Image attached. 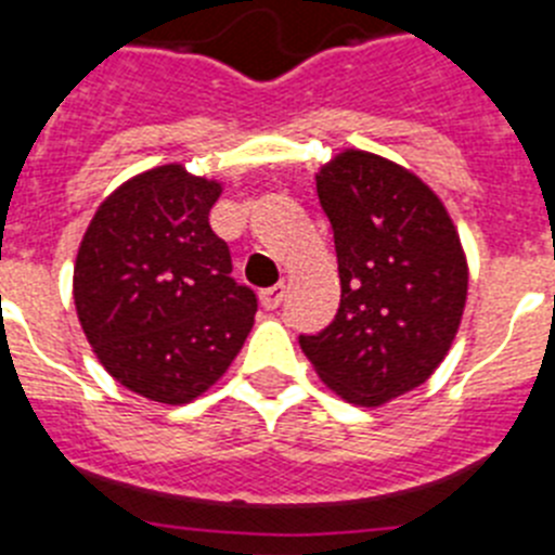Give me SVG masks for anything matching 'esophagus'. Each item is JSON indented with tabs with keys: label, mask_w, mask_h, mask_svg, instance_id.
I'll use <instances>...</instances> for the list:
<instances>
[{
	"label": "esophagus",
	"mask_w": 555,
	"mask_h": 555,
	"mask_svg": "<svg viewBox=\"0 0 555 555\" xmlns=\"http://www.w3.org/2000/svg\"><path fill=\"white\" fill-rule=\"evenodd\" d=\"M283 297H286V286H283V283H278V286H272V288H263V292H261V306L272 311V308L281 306Z\"/></svg>",
	"instance_id": "34e87169"
}]
</instances>
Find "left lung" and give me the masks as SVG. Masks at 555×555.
Returning <instances> with one entry per match:
<instances>
[{"label": "left lung", "instance_id": "8db88e82", "mask_svg": "<svg viewBox=\"0 0 555 555\" xmlns=\"http://www.w3.org/2000/svg\"><path fill=\"white\" fill-rule=\"evenodd\" d=\"M341 302L300 347L341 400L377 409L442 364L467 306L469 267L448 208L420 175L347 146L317 171Z\"/></svg>", "mask_w": 555, "mask_h": 555}]
</instances>
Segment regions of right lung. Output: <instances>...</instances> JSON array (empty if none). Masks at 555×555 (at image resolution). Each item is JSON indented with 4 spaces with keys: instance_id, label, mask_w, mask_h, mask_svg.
<instances>
[{
    "instance_id": "add662e5",
    "label": "right lung",
    "mask_w": 555,
    "mask_h": 555,
    "mask_svg": "<svg viewBox=\"0 0 555 555\" xmlns=\"http://www.w3.org/2000/svg\"><path fill=\"white\" fill-rule=\"evenodd\" d=\"M222 183L164 164L111 191L75 261L77 320L107 375L164 405L217 384L253 331V288L230 278L208 214Z\"/></svg>"
}]
</instances>
